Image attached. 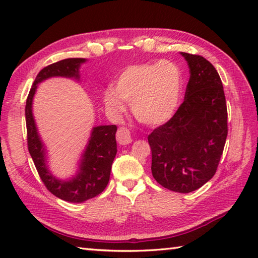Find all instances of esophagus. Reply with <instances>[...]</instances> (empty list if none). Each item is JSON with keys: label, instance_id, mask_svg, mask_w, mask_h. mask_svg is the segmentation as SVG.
I'll return each instance as SVG.
<instances>
[{"label": "esophagus", "instance_id": "1", "mask_svg": "<svg viewBox=\"0 0 258 258\" xmlns=\"http://www.w3.org/2000/svg\"><path fill=\"white\" fill-rule=\"evenodd\" d=\"M116 139H117V142H118L121 146H126V145H128V143L132 142V138H131L130 131L126 127L118 128V131H117V134H116Z\"/></svg>", "mask_w": 258, "mask_h": 258}]
</instances>
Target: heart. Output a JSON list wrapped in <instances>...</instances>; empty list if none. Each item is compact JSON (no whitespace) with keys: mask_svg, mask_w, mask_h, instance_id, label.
<instances>
[{"mask_svg":"<svg viewBox=\"0 0 258 258\" xmlns=\"http://www.w3.org/2000/svg\"><path fill=\"white\" fill-rule=\"evenodd\" d=\"M183 74L175 62L169 60L128 66L119 74L116 90L103 92V102L112 113L125 111L126 103L139 121L158 126L174 116L181 102Z\"/></svg>","mask_w":258,"mask_h":258,"instance_id":"b5f03b06","label":"heart"}]
</instances>
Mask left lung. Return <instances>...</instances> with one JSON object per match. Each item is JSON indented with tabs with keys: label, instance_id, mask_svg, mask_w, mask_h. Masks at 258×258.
I'll use <instances>...</instances> for the list:
<instances>
[{
	"label": "left lung",
	"instance_id": "1",
	"mask_svg": "<svg viewBox=\"0 0 258 258\" xmlns=\"http://www.w3.org/2000/svg\"><path fill=\"white\" fill-rule=\"evenodd\" d=\"M190 69L184 101L148 137L151 172L166 189L187 194L216 173L228 137V109L215 67L202 55L181 52Z\"/></svg>",
	"mask_w": 258,
	"mask_h": 258
}]
</instances>
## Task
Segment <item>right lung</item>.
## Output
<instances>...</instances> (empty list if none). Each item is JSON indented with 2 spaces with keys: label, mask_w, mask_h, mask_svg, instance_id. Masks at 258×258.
<instances>
[{
  "label": "right lung",
  "mask_w": 258,
  "mask_h": 258,
  "mask_svg": "<svg viewBox=\"0 0 258 258\" xmlns=\"http://www.w3.org/2000/svg\"><path fill=\"white\" fill-rule=\"evenodd\" d=\"M85 61L83 58H69L43 68L35 78L25 108L28 150L38 175L52 195L69 203H83L97 197L106 189L110 178L112 161L117 154L115 137L117 126L102 125L93 127L89 143L82 156L80 171L71 180L61 181L47 169L45 148L37 133L32 104L38 83L55 76L80 80V66Z\"/></svg>",
  "instance_id": "1"
}]
</instances>
